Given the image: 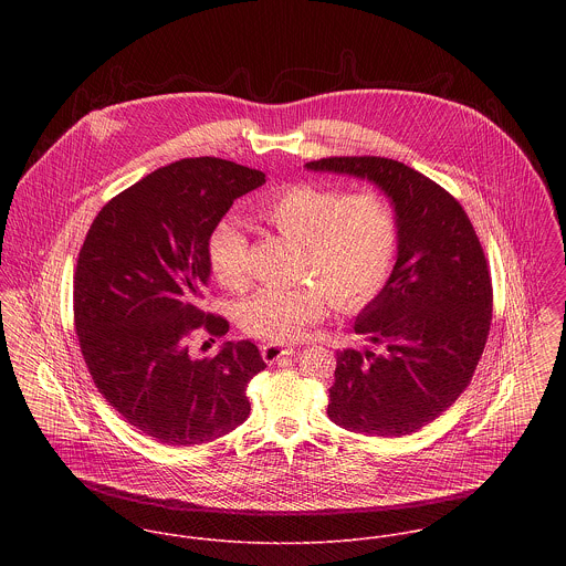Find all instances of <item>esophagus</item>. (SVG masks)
Segmentation results:
<instances>
[{"instance_id":"obj_1","label":"esophagus","mask_w":566,"mask_h":566,"mask_svg":"<svg viewBox=\"0 0 566 566\" xmlns=\"http://www.w3.org/2000/svg\"><path fill=\"white\" fill-rule=\"evenodd\" d=\"M294 353H296L294 346H283V344H265L261 348V355H263L265 364H274L281 357H287V355H294Z\"/></svg>"}]
</instances>
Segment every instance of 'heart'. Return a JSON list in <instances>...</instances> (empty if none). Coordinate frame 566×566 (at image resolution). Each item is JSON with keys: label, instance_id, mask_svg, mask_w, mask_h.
I'll return each instance as SVG.
<instances>
[{"label": "heart", "instance_id": "obj_1", "mask_svg": "<svg viewBox=\"0 0 566 566\" xmlns=\"http://www.w3.org/2000/svg\"><path fill=\"white\" fill-rule=\"evenodd\" d=\"M256 216L281 235L301 242L298 274L287 287H265L245 301L243 331L270 342H294L323 316L326 298L335 310L355 312L384 287L397 254V218L388 200L373 191L296 182L270 191ZM248 240L242 227L220 222L209 240L216 279L231 290L248 283Z\"/></svg>", "mask_w": 566, "mask_h": 566}]
</instances>
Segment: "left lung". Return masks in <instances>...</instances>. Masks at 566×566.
Returning a JSON list of instances; mask_svg holds the SVG:
<instances>
[{"label":"left lung","mask_w":566,"mask_h":566,"mask_svg":"<svg viewBox=\"0 0 566 566\" xmlns=\"http://www.w3.org/2000/svg\"><path fill=\"white\" fill-rule=\"evenodd\" d=\"M310 171L379 187L397 218V261L355 333L381 353H337L328 418L355 433L401 438L464 392L484 353L492 285L482 243L462 205L440 185L381 157H331Z\"/></svg>","instance_id":"1"}]
</instances>
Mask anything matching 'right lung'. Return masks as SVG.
<instances>
[{"mask_svg":"<svg viewBox=\"0 0 566 566\" xmlns=\"http://www.w3.org/2000/svg\"><path fill=\"white\" fill-rule=\"evenodd\" d=\"M265 174L213 157L155 169L102 207L82 243L74 321L102 397L169 447L216 440L250 413L245 388L265 368L250 342H224L198 359L196 328L224 335L202 312L213 229Z\"/></svg>","mask_w":566,"mask_h":566,"instance_id":"obj_1","label":"right lung"}]
</instances>
